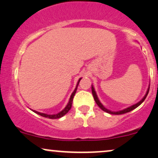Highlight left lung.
<instances>
[{"label":"left lung","mask_w":158,"mask_h":158,"mask_svg":"<svg viewBox=\"0 0 158 158\" xmlns=\"http://www.w3.org/2000/svg\"><path fill=\"white\" fill-rule=\"evenodd\" d=\"M149 86H150V84H149V87H148L147 91V92H146V94L144 95V97H143V98H142L141 100H140L139 102L135 103V104H134V105H133V106L128 107V108H125V109H123V110H118V111H111V110H108V109H107L106 108H105V107L103 106V105L102 104V103L100 102V100H99L98 97H97V93H96V91H95V90H94V86H93V85H91V91H92V94H93V97H94V99L95 102H96V103L97 104V106L100 107V108L101 109H102V110H104L105 112H107V113H108V114H110L119 115V114H126V113H128V112L131 111V110H134V109L137 108V107H139V106H140V105H141V103L143 102V101H144V100L146 99V97H147L148 93H149Z\"/></svg>","instance_id":"left-lung-1"}]
</instances>
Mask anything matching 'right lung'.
Wrapping results in <instances>:
<instances>
[{"mask_svg": "<svg viewBox=\"0 0 158 158\" xmlns=\"http://www.w3.org/2000/svg\"><path fill=\"white\" fill-rule=\"evenodd\" d=\"M82 79V77H81L78 80V81H77V85H76V87L75 89V90L73 93H72L71 96H70V98H69V102H68L67 106L64 108L63 110H61V111H60L59 113H58V114H44V113H40V112H38L36 111V110H31L32 111H34V113H36V114H37L39 115H40V116H43V117H45V118H52V119H56V118H59L62 117V116H64V115L67 114L68 112H69V110H70V108H71L72 107V105H73V98H74V96H75V93H76V91H77V86H78V84L80 83V81Z\"/></svg>", "mask_w": 158, "mask_h": 158, "instance_id": "add662e5", "label": "right lung"}]
</instances>
